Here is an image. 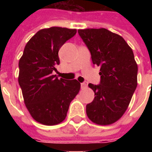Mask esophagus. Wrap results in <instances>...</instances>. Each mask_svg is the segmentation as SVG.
<instances>
[{
  "instance_id": "obj_1",
  "label": "esophagus",
  "mask_w": 152,
  "mask_h": 152,
  "mask_svg": "<svg viewBox=\"0 0 152 152\" xmlns=\"http://www.w3.org/2000/svg\"><path fill=\"white\" fill-rule=\"evenodd\" d=\"M88 82H83V83H81V88H86L88 87Z\"/></svg>"
}]
</instances>
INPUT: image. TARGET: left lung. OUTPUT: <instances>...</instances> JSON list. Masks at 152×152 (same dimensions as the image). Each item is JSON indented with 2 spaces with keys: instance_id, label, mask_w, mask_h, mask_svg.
<instances>
[{
  "instance_id": "1",
  "label": "left lung",
  "mask_w": 152,
  "mask_h": 152,
  "mask_svg": "<svg viewBox=\"0 0 152 152\" xmlns=\"http://www.w3.org/2000/svg\"><path fill=\"white\" fill-rule=\"evenodd\" d=\"M78 33L91 52L93 64L100 67V84H88L95 97L86 106L87 115L97 125H111L125 113L137 88L138 67L134 54L122 37L107 29L88 28Z\"/></svg>"
}]
</instances>
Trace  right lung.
<instances>
[{
    "label": "right lung",
    "mask_w": 152,
    "mask_h": 152,
    "mask_svg": "<svg viewBox=\"0 0 152 152\" xmlns=\"http://www.w3.org/2000/svg\"><path fill=\"white\" fill-rule=\"evenodd\" d=\"M76 29L52 27L42 29L25 46L19 61V84L30 114L38 122L54 125L65 119L72 100L80 89L76 80L53 75L60 64L58 51Z\"/></svg>",
    "instance_id": "right-lung-1"
}]
</instances>
